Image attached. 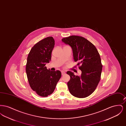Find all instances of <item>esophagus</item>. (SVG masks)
<instances>
[{"mask_svg":"<svg viewBox=\"0 0 126 126\" xmlns=\"http://www.w3.org/2000/svg\"><path fill=\"white\" fill-rule=\"evenodd\" d=\"M61 74H62V75H65V74H66V72H64V71H61Z\"/></svg>","mask_w":126,"mask_h":126,"instance_id":"34e87169","label":"esophagus"}]
</instances>
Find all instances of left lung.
Instances as JSON below:
<instances>
[{"instance_id":"left-lung-1","label":"left lung","mask_w":126,"mask_h":126,"mask_svg":"<svg viewBox=\"0 0 126 126\" xmlns=\"http://www.w3.org/2000/svg\"><path fill=\"white\" fill-rule=\"evenodd\" d=\"M62 41L72 48L74 60L78 62L82 72L81 76L66 72L70 77L67 83L69 91L76 97H87L96 89L101 79L102 65L100 54L95 46L83 37L72 35Z\"/></svg>"}]
</instances>
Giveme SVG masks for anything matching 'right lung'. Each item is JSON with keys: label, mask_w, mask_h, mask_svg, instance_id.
<instances>
[{"label": "right lung", "mask_w": 126, "mask_h": 126, "mask_svg": "<svg viewBox=\"0 0 126 126\" xmlns=\"http://www.w3.org/2000/svg\"><path fill=\"white\" fill-rule=\"evenodd\" d=\"M54 45L52 37L45 38L32 47L27 57L26 73L30 87L43 97L53 93L61 77L60 71H51L45 66L51 60Z\"/></svg>", "instance_id": "add662e5"}]
</instances>
